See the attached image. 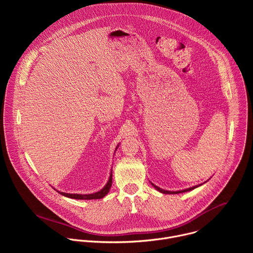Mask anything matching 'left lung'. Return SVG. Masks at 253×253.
<instances>
[{
	"mask_svg": "<svg viewBox=\"0 0 253 253\" xmlns=\"http://www.w3.org/2000/svg\"><path fill=\"white\" fill-rule=\"evenodd\" d=\"M151 184H152V186H154V188H155L156 190H158L159 192H161V193H164V194H178V193H182V192H187V191L193 190V189L197 188L198 186H201V185H202V184H200V185H196V186H193V187H190V188L184 189V190H179V191H168V190H164V189H161L160 187H158V186L154 185L153 183H151Z\"/></svg>",
	"mask_w": 253,
	"mask_h": 253,
	"instance_id": "obj_1",
	"label": "left lung"
}]
</instances>
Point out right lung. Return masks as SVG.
I'll list each match as a JSON object with an SVG mask.
<instances>
[{
  "label": "right lung",
  "instance_id": "right-lung-1",
  "mask_svg": "<svg viewBox=\"0 0 253 253\" xmlns=\"http://www.w3.org/2000/svg\"><path fill=\"white\" fill-rule=\"evenodd\" d=\"M119 146V145H118ZM117 149V147H116ZM112 186V170H111V173H110V176H109V180H108V182L106 183V185L98 192H95V193H92V194H72V193H65V192H60L58 191L60 194L66 196V197H69V198H72V199H83V200H90V199H100V198H103L106 194H108V192H109L110 188Z\"/></svg>",
  "mask_w": 253,
  "mask_h": 253
}]
</instances>
